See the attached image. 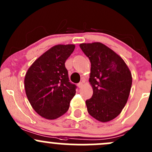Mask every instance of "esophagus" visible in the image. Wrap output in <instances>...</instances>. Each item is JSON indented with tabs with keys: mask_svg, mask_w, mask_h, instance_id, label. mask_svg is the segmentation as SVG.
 I'll use <instances>...</instances> for the list:
<instances>
[{
	"mask_svg": "<svg viewBox=\"0 0 152 152\" xmlns=\"http://www.w3.org/2000/svg\"><path fill=\"white\" fill-rule=\"evenodd\" d=\"M78 87H79V88H81V87H82V86H83V83H82V82H79V84H78Z\"/></svg>",
	"mask_w": 152,
	"mask_h": 152,
	"instance_id": "34e87169",
	"label": "esophagus"
}]
</instances>
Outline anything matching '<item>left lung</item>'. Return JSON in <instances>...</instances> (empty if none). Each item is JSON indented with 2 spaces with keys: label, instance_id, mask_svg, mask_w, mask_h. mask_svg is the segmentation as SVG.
Masks as SVG:
<instances>
[{
  "label": "left lung",
  "instance_id": "obj_1",
  "mask_svg": "<svg viewBox=\"0 0 152 152\" xmlns=\"http://www.w3.org/2000/svg\"><path fill=\"white\" fill-rule=\"evenodd\" d=\"M91 63L93 93L86 101L89 114L102 122L117 117L125 107L132 87V74L121 56L101 42L79 45Z\"/></svg>",
  "mask_w": 152,
  "mask_h": 152
}]
</instances>
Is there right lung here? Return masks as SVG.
Returning a JSON list of instances; mask_svg holds the SVG:
<instances>
[{
    "instance_id": "add662e5",
    "label": "right lung",
    "mask_w": 152,
    "mask_h": 152,
    "mask_svg": "<svg viewBox=\"0 0 152 152\" xmlns=\"http://www.w3.org/2000/svg\"><path fill=\"white\" fill-rule=\"evenodd\" d=\"M74 45H57L39 56L28 68L24 80L31 105L40 116L56 119L65 114L76 93L65 62Z\"/></svg>"
}]
</instances>
